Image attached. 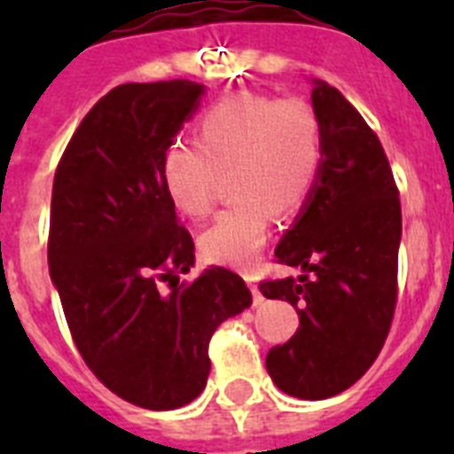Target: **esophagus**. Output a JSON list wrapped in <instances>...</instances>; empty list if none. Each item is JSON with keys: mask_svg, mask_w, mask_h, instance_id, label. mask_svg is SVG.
Here are the masks:
<instances>
[{"mask_svg": "<svg viewBox=\"0 0 454 454\" xmlns=\"http://www.w3.org/2000/svg\"><path fill=\"white\" fill-rule=\"evenodd\" d=\"M245 280H247V287L252 290V297H254V303H262L263 297H262V292H259V287H256V278L254 276H247L245 273Z\"/></svg>", "mask_w": 454, "mask_h": 454, "instance_id": "1", "label": "esophagus"}]
</instances>
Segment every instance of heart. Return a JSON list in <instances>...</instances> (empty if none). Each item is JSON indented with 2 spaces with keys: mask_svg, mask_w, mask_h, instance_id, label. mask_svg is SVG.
<instances>
[{
  "mask_svg": "<svg viewBox=\"0 0 454 454\" xmlns=\"http://www.w3.org/2000/svg\"><path fill=\"white\" fill-rule=\"evenodd\" d=\"M325 160L323 122L306 98L235 94L198 120L195 141H171L162 184L188 219H205L221 171L235 200L200 238L209 263L247 269L269 240L270 219L299 212L316 191Z\"/></svg>",
  "mask_w": 454,
  "mask_h": 454,
  "instance_id": "b5f03b06",
  "label": "heart"
}]
</instances>
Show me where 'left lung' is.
Segmentation results:
<instances>
[{"mask_svg": "<svg viewBox=\"0 0 454 454\" xmlns=\"http://www.w3.org/2000/svg\"><path fill=\"white\" fill-rule=\"evenodd\" d=\"M325 160L316 191L276 247L303 276L262 280L263 297L290 301L299 327L273 346L266 370L285 394L320 401L353 387L387 341L398 299L401 198L380 138L341 91L316 82Z\"/></svg>", "mask_w": 454, "mask_h": 454, "instance_id": "8db88e82", "label": "left lung"}]
</instances>
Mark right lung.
Wrapping results in <instances>:
<instances>
[{
  "label": "right lung",
  "mask_w": 454,
  "mask_h": 454,
  "mask_svg": "<svg viewBox=\"0 0 454 454\" xmlns=\"http://www.w3.org/2000/svg\"><path fill=\"white\" fill-rule=\"evenodd\" d=\"M191 80L120 84L89 110L53 176L49 273L77 351L101 384L145 410L195 401L209 339L252 303L238 273L195 262L162 184V155L198 108Z\"/></svg>",
  "instance_id": "1"
}]
</instances>
